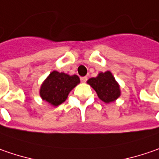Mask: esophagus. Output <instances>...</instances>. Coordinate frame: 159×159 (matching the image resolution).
<instances>
[{
  "instance_id": "obj_1",
  "label": "esophagus",
  "mask_w": 159,
  "mask_h": 159,
  "mask_svg": "<svg viewBox=\"0 0 159 159\" xmlns=\"http://www.w3.org/2000/svg\"><path fill=\"white\" fill-rule=\"evenodd\" d=\"M80 80H81V82H86L87 80H88V77H81L80 78Z\"/></svg>"
}]
</instances>
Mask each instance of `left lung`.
Instances as JSON below:
<instances>
[{"label": "left lung", "mask_w": 159, "mask_h": 159, "mask_svg": "<svg viewBox=\"0 0 159 159\" xmlns=\"http://www.w3.org/2000/svg\"><path fill=\"white\" fill-rule=\"evenodd\" d=\"M87 82L95 89L99 99L106 103L116 101L121 95L119 84L110 70L99 72L95 78L89 79Z\"/></svg>", "instance_id": "left-lung-1"}]
</instances>
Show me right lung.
Instances as JSON below:
<instances>
[{"mask_svg":"<svg viewBox=\"0 0 159 159\" xmlns=\"http://www.w3.org/2000/svg\"><path fill=\"white\" fill-rule=\"evenodd\" d=\"M80 82V78L77 75L70 76L64 72L53 70L40 86V97L50 105L58 106L65 102L69 93Z\"/></svg>","mask_w":159,"mask_h":159,"instance_id":"right-lung-1","label":"right lung"}]
</instances>
